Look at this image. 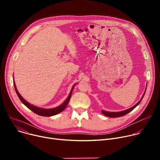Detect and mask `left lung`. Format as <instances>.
I'll use <instances>...</instances> for the list:
<instances>
[{"instance_id": "left-lung-1", "label": "left lung", "mask_w": 160, "mask_h": 160, "mask_svg": "<svg viewBox=\"0 0 160 160\" xmlns=\"http://www.w3.org/2000/svg\"><path fill=\"white\" fill-rule=\"evenodd\" d=\"M145 93L143 94V95H142L141 99L139 100V101L135 105L133 106V107L128 109V110H126L124 111H122V112H106L104 110H102L101 112L106 116L107 117H122V116H124L125 115H127V113H128L129 112H130L131 111H132L134 108H135L137 106H138L139 104V103L141 102V100L142 99V98H143L145 94Z\"/></svg>"}]
</instances>
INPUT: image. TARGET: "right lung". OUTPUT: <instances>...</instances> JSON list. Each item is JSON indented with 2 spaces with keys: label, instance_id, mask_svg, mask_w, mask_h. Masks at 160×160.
I'll return each mask as SVG.
<instances>
[{
  "label": "right lung",
  "instance_id": "right-lung-1",
  "mask_svg": "<svg viewBox=\"0 0 160 160\" xmlns=\"http://www.w3.org/2000/svg\"><path fill=\"white\" fill-rule=\"evenodd\" d=\"M13 86L16 91V93L18 95V96L19 97V99L21 100V101L22 102V104H24L25 106H26L28 108H29L30 110H31L33 113H35L41 116H44V117H50V116H52V115H55L56 114L60 113V112H62L63 110H65V108H66V106L68 104L69 100L71 99V95H72V91L74 88V86L72 87L71 91V93H69V97L67 98V99L65 100V102L60 106H59L57 108H52V109H43V108H40L36 106H33L32 104H30V103H28V102H27L26 100H25L21 96V95L19 93V92L16 88L15 84V82H13Z\"/></svg>",
  "mask_w": 160,
  "mask_h": 160
}]
</instances>
